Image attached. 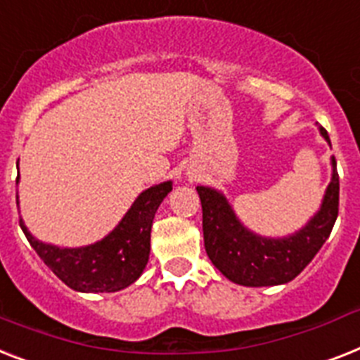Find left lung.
<instances>
[{"label":"left lung","mask_w":360,"mask_h":360,"mask_svg":"<svg viewBox=\"0 0 360 360\" xmlns=\"http://www.w3.org/2000/svg\"><path fill=\"white\" fill-rule=\"evenodd\" d=\"M329 142L327 131L320 127ZM333 179L323 195L322 209L302 231L288 238H262L236 220L220 192L198 186L203 210V240L212 264L236 285L271 286L292 281L314 259L331 235L338 216V172L333 157Z\"/></svg>","instance_id":"obj_1"}]
</instances>
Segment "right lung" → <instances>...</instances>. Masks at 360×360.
<instances>
[{"instance_id": "1", "label": "right lung", "mask_w": 360, "mask_h": 360, "mask_svg": "<svg viewBox=\"0 0 360 360\" xmlns=\"http://www.w3.org/2000/svg\"><path fill=\"white\" fill-rule=\"evenodd\" d=\"M172 190V183H160L144 190L118 227L86 248H57L38 242L20 220V227L55 276L79 292H116L140 277L150 259V238L155 212Z\"/></svg>"}]
</instances>
